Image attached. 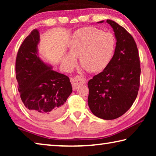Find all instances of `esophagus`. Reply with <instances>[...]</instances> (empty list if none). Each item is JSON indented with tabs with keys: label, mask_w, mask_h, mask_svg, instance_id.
Masks as SVG:
<instances>
[{
	"label": "esophagus",
	"mask_w": 156,
	"mask_h": 156,
	"mask_svg": "<svg viewBox=\"0 0 156 156\" xmlns=\"http://www.w3.org/2000/svg\"><path fill=\"white\" fill-rule=\"evenodd\" d=\"M86 82L87 79L82 76H76L71 79V83H72L73 89H77L78 87L80 84H85Z\"/></svg>",
	"instance_id": "esophagus-1"
}]
</instances>
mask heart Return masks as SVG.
<instances>
[{"mask_svg": "<svg viewBox=\"0 0 156 156\" xmlns=\"http://www.w3.org/2000/svg\"><path fill=\"white\" fill-rule=\"evenodd\" d=\"M115 49L114 37L98 29L89 27L78 30L69 45V54L62 57V65L71 69L80 58L82 67L89 72L104 70L112 60Z\"/></svg>", "mask_w": 156, "mask_h": 156, "instance_id": "obj_1", "label": "heart"}]
</instances>
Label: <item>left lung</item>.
Here are the masks:
<instances>
[{
	"instance_id": "obj_1",
	"label": "left lung",
	"mask_w": 156,
	"mask_h": 156,
	"mask_svg": "<svg viewBox=\"0 0 156 156\" xmlns=\"http://www.w3.org/2000/svg\"><path fill=\"white\" fill-rule=\"evenodd\" d=\"M107 23L117 41L115 52L107 67L88 82V105L97 117L113 120L127 112L135 101L141 69L133 36L114 21L107 20Z\"/></svg>"
}]
</instances>
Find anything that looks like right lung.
I'll use <instances>...</instances> for the list:
<instances>
[{"mask_svg": "<svg viewBox=\"0 0 156 156\" xmlns=\"http://www.w3.org/2000/svg\"><path fill=\"white\" fill-rule=\"evenodd\" d=\"M39 32L31 31L21 44L16 59V77L20 98L34 117L49 120L58 117L72 92L68 76L55 72L38 56Z\"/></svg>", "mask_w": 156, "mask_h": 156, "instance_id": "1", "label": "right lung"}]
</instances>
